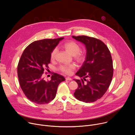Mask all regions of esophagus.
Masks as SVG:
<instances>
[{
  "mask_svg": "<svg viewBox=\"0 0 135 135\" xmlns=\"http://www.w3.org/2000/svg\"><path fill=\"white\" fill-rule=\"evenodd\" d=\"M66 81H71L72 79L71 78H68H68H66Z\"/></svg>",
  "mask_w": 135,
  "mask_h": 135,
  "instance_id": "34e87169",
  "label": "esophagus"
}]
</instances>
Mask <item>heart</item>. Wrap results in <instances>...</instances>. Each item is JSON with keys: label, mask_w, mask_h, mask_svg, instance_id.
I'll list each match as a JSON object with an SVG mask.
<instances>
[{"label": "heart", "mask_w": 135, "mask_h": 135, "mask_svg": "<svg viewBox=\"0 0 135 135\" xmlns=\"http://www.w3.org/2000/svg\"><path fill=\"white\" fill-rule=\"evenodd\" d=\"M62 47L65 50V51L70 54L71 55L74 56V58L79 62H82L85 58V54L83 52L80 51L81 49L80 45L74 41H69L65 43L63 45ZM57 52V49H54L51 52V59L54 60ZM75 66L73 64L69 65L61 66L60 67V69L61 71L69 74L71 73V71L74 69Z\"/></svg>", "instance_id": "1"}]
</instances>
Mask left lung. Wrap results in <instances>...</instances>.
<instances>
[{
    "label": "left lung",
    "instance_id": "left-lung-1",
    "mask_svg": "<svg viewBox=\"0 0 135 135\" xmlns=\"http://www.w3.org/2000/svg\"><path fill=\"white\" fill-rule=\"evenodd\" d=\"M72 37L84 44L86 50L85 60L76 73L83 79H74L79 87L74 94L80 101L92 103L103 97L111 83L113 75L111 54L107 46L97 38L86 36Z\"/></svg>",
    "mask_w": 135,
    "mask_h": 135
}]
</instances>
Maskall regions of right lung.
Wrapping results in <instances>:
<instances>
[{"label": "right lung", "mask_w": 135, "mask_h": 135, "mask_svg": "<svg viewBox=\"0 0 135 135\" xmlns=\"http://www.w3.org/2000/svg\"><path fill=\"white\" fill-rule=\"evenodd\" d=\"M44 39L36 41L24 50L17 66L19 83L27 98L37 104H47L54 99L59 84L64 76L54 73L50 81L43 78L45 68H49L51 54L64 39Z\"/></svg>", "instance_id": "right-lung-1"}]
</instances>
